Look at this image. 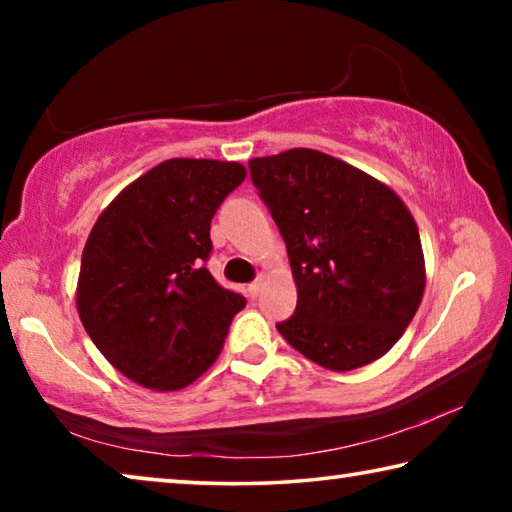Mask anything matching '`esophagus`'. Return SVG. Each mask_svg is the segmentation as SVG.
<instances>
[{
  "instance_id": "esophagus-1",
  "label": "esophagus",
  "mask_w": 512,
  "mask_h": 512,
  "mask_svg": "<svg viewBox=\"0 0 512 512\" xmlns=\"http://www.w3.org/2000/svg\"><path fill=\"white\" fill-rule=\"evenodd\" d=\"M246 291H248V298H253V300H255V298L259 296V293H262V280H255V282H250Z\"/></svg>"
}]
</instances>
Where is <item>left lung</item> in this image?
I'll use <instances>...</instances> for the list:
<instances>
[{
  "label": "left lung",
  "mask_w": 512,
  "mask_h": 512,
  "mask_svg": "<svg viewBox=\"0 0 512 512\" xmlns=\"http://www.w3.org/2000/svg\"><path fill=\"white\" fill-rule=\"evenodd\" d=\"M248 167L298 287L280 334L336 372L384 357L413 320L427 280L418 225L402 198L314 149L255 158Z\"/></svg>",
  "instance_id": "left-lung-1"
}]
</instances>
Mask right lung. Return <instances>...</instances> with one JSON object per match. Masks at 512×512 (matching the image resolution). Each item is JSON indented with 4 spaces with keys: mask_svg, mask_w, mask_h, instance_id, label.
<instances>
[{
    "mask_svg": "<svg viewBox=\"0 0 512 512\" xmlns=\"http://www.w3.org/2000/svg\"><path fill=\"white\" fill-rule=\"evenodd\" d=\"M244 178L239 162L164 160L94 223L76 307L99 352L135 384L153 391L192 384L246 307L205 266L212 216Z\"/></svg>",
    "mask_w": 512,
    "mask_h": 512,
    "instance_id": "right-lung-1",
    "label": "right lung"
}]
</instances>
